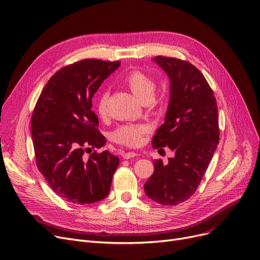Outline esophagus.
<instances>
[{"label": "esophagus", "mask_w": 260, "mask_h": 260, "mask_svg": "<svg viewBox=\"0 0 260 260\" xmlns=\"http://www.w3.org/2000/svg\"><path fill=\"white\" fill-rule=\"evenodd\" d=\"M121 155H122V157L124 158V159H129V158L136 157L137 153H135V152H123Z\"/></svg>", "instance_id": "34e87169"}]
</instances>
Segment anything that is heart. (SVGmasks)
I'll return each instance as SVG.
<instances>
[{"label": "heart", "instance_id": "obj_1", "mask_svg": "<svg viewBox=\"0 0 260 260\" xmlns=\"http://www.w3.org/2000/svg\"><path fill=\"white\" fill-rule=\"evenodd\" d=\"M124 83L129 88L132 93L136 96L140 102H144L153 99L156 83L151 76L141 71H133L124 78ZM108 92L104 91L101 93L96 101V111L100 117H105L108 112ZM144 125L137 124H128L117 128L111 134V138L114 141L125 144V145H138L141 143L144 134L146 133Z\"/></svg>", "mask_w": 260, "mask_h": 260}]
</instances>
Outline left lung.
<instances>
[{
  "instance_id": "obj_1",
  "label": "left lung",
  "mask_w": 260,
  "mask_h": 260,
  "mask_svg": "<svg viewBox=\"0 0 260 260\" xmlns=\"http://www.w3.org/2000/svg\"><path fill=\"white\" fill-rule=\"evenodd\" d=\"M170 81L165 123L154 135L153 148H169L174 156L164 165L155 160L144 184L146 196L174 206L192 196L219 143L218 107L207 81L187 61L157 56L153 59Z\"/></svg>"
}]
</instances>
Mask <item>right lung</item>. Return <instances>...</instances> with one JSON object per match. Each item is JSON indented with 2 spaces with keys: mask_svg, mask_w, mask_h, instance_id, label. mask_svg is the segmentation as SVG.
Segmentation results:
<instances>
[{
  "mask_svg": "<svg viewBox=\"0 0 260 260\" xmlns=\"http://www.w3.org/2000/svg\"><path fill=\"white\" fill-rule=\"evenodd\" d=\"M120 61L85 59L62 68L44 86L31 117V138L39 171L54 192L74 204L104 200L119 158L108 151L84 157L87 146L106 139L98 129L92 98ZM90 149V148H88Z\"/></svg>",
  "mask_w": 260,
  "mask_h": 260,
  "instance_id": "add662e5",
  "label": "right lung"
}]
</instances>
